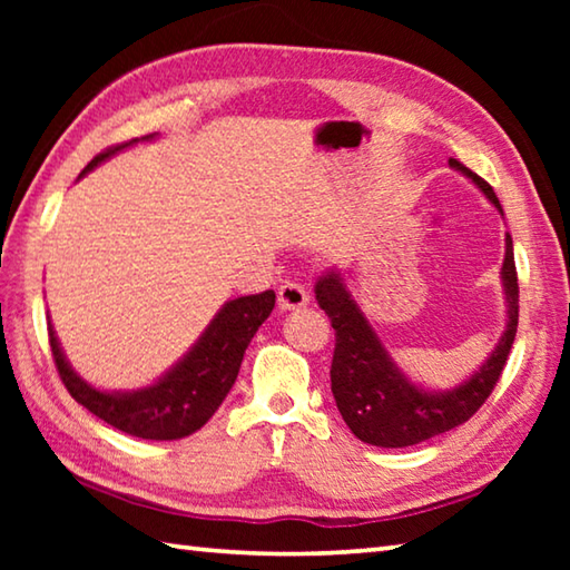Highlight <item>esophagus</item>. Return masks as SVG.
I'll return each mask as SVG.
<instances>
[{
    "label": "esophagus",
    "mask_w": 570,
    "mask_h": 570,
    "mask_svg": "<svg viewBox=\"0 0 570 570\" xmlns=\"http://www.w3.org/2000/svg\"><path fill=\"white\" fill-rule=\"evenodd\" d=\"M308 304V292L296 282H284L278 286V308L282 312H294V308H302Z\"/></svg>",
    "instance_id": "obj_1"
}]
</instances>
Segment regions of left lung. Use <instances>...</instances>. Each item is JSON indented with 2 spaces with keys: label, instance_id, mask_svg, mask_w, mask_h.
Listing matches in <instances>:
<instances>
[{
  "label": "left lung",
  "instance_id": "8db88e82",
  "mask_svg": "<svg viewBox=\"0 0 570 570\" xmlns=\"http://www.w3.org/2000/svg\"><path fill=\"white\" fill-rule=\"evenodd\" d=\"M450 168L465 176L503 216L495 190L478 173L450 158ZM500 284L505 298V330L493 352L485 356L470 377L450 390H430L414 382L394 362L377 330L356 304L344 274L332 266L316 278V304L324 308L336 332L332 360V394L346 428L354 438L377 448H410L455 430L468 422L482 402L490 397L503 374L505 360L518 332V274L513 256V238L505 234V256L500 268Z\"/></svg>",
  "mask_w": 570,
  "mask_h": 570
}]
</instances>
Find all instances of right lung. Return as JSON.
I'll use <instances>...</instances> for the list:
<instances>
[{"instance_id":"right-lung-1","label":"right lung","mask_w":570,"mask_h":570,"mask_svg":"<svg viewBox=\"0 0 570 570\" xmlns=\"http://www.w3.org/2000/svg\"><path fill=\"white\" fill-rule=\"evenodd\" d=\"M158 140V132L135 138L125 146L100 153L80 173H90L100 163L110 160L115 153L138 146V142ZM276 304L274 292L230 298L218 308L214 320L198 336L196 344L180 356V360L160 374V377L140 390H100L75 372L67 360L52 322L50 346L57 370L65 382L67 392L95 417L118 428L125 435L142 440H180L204 428L214 417V412L226 400L238 377L240 362H244L246 346L254 340L272 308Z\"/></svg>"}]
</instances>
